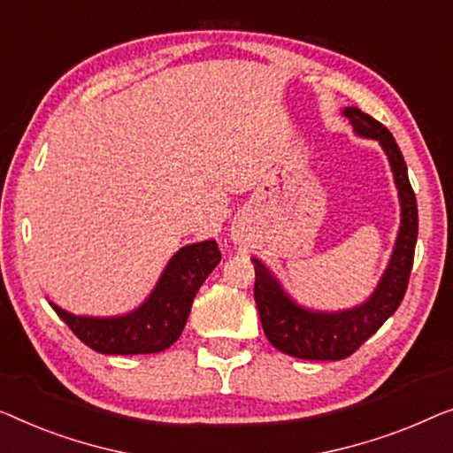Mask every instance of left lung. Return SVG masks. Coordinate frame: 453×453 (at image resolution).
<instances>
[{"instance_id": "obj_1", "label": "left lung", "mask_w": 453, "mask_h": 453, "mask_svg": "<svg viewBox=\"0 0 453 453\" xmlns=\"http://www.w3.org/2000/svg\"><path fill=\"white\" fill-rule=\"evenodd\" d=\"M345 117L351 120L355 133L378 139L384 148L398 187L403 221H400L398 240L390 265H388L378 289L359 308L336 311V314L299 308L296 302L285 296L281 285L266 271V266L260 260L252 258L254 273H257L254 302H257L266 339L281 353L297 357V359L339 361L353 355L398 310L406 288H409L412 260H415L418 213L403 151L394 142L392 133L380 120L369 117L359 108H345Z\"/></svg>"}]
</instances>
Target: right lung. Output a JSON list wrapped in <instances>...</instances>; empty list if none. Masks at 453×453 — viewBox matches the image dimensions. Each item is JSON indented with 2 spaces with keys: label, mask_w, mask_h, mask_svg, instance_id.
Returning <instances> with one entry per match:
<instances>
[{
  "label": "right lung",
  "mask_w": 453,
  "mask_h": 453,
  "mask_svg": "<svg viewBox=\"0 0 453 453\" xmlns=\"http://www.w3.org/2000/svg\"><path fill=\"white\" fill-rule=\"evenodd\" d=\"M219 260L221 252L215 240L184 246L172 257L145 303L127 316H73L55 303L50 305L72 333L94 351L104 355L160 353L180 336L196 291Z\"/></svg>",
  "instance_id": "1"
}]
</instances>
